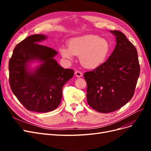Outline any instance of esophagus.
<instances>
[{
    "label": "esophagus",
    "instance_id": "34e87169",
    "mask_svg": "<svg viewBox=\"0 0 151 151\" xmlns=\"http://www.w3.org/2000/svg\"><path fill=\"white\" fill-rule=\"evenodd\" d=\"M75 75L76 76V77H82V76H83V74H82V72L79 70H76L75 72Z\"/></svg>",
    "mask_w": 151,
    "mask_h": 151
}]
</instances>
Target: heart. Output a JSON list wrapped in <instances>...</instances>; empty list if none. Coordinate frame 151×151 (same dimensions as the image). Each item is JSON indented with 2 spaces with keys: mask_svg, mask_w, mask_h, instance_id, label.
Wrapping results in <instances>:
<instances>
[{
  "mask_svg": "<svg viewBox=\"0 0 151 151\" xmlns=\"http://www.w3.org/2000/svg\"><path fill=\"white\" fill-rule=\"evenodd\" d=\"M68 48L62 47V55L72 59L73 55H79V60L84 67L96 68L106 60L111 52L108 41L99 36L88 35L73 38L68 42Z\"/></svg>",
  "mask_w": 151,
  "mask_h": 151,
  "instance_id": "obj_1",
  "label": "heart"
}]
</instances>
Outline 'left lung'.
Returning <instances> with one entry per match:
<instances>
[{
  "label": "left lung",
  "instance_id": "8db88e82",
  "mask_svg": "<svg viewBox=\"0 0 151 151\" xmlns=\"http://www.w3.org/2000/svg\"><path fill=\"white\" fill-rule=\"evenodd\" d=\"M116 45L108 60L84 74L87 102L94 110L108 113L124 106L133 97L140 74L138 54L134 45L118 31Z\"/></svg>",
  "mask_w": 151,
  "mask_h": 151
}]
</instances>
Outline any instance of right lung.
I'll return each instance as SVG.
<instances>
[{"mask_svg": "<svg viewBox=\"0 0 151 151\" xmlns=\"http://www.w3.org/2000/svg\"><path fill=\"white\" fill-rule=\"evenodd\" d=\"M47 38L43 35L28 36L13 50L9 62V84L12 93L28 110L45 113L56 109L61 102L62 88L74 75L53 58L56 50L38 43ZM37 60L43 63L33 73L27 63Z\"/></svg>", "mask_w": 151, "mask_h": 151, "instance_id": "right-lung-1", "label": "right lung"}]
</instances>
